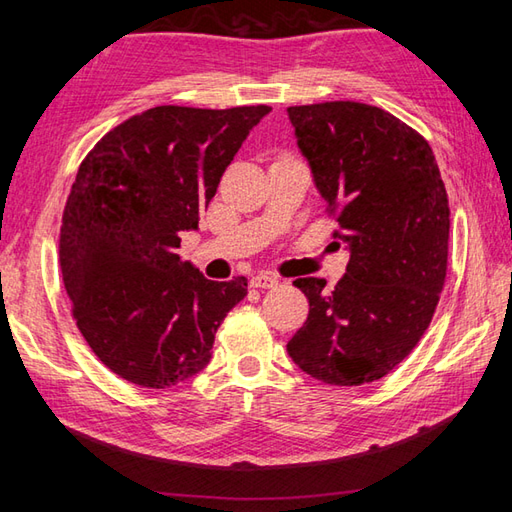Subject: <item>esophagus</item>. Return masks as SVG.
<instances>
[{
	"instance_id": "34e87169",
	"label": "esophagus",
	"mask_w": 512,
	"mask_h": 512,
	"mask_svg": "<svg viewBox=\"0 0 512 512\" xmlns=\"http://www.w3.org/2000/svg\"><path fill=\"white\" fill-rule=\"evenodd\" d=\"M277 284H279L277 277L268 273H257L253 279H250V286L253 288H275Z\"/></svg>"
}]
</instances>
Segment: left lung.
Listing matches in <instances>:
<instances>
[{"label": "left lung", "mask_w": 512, "mask_h": 512, "mask_svg": "<svg viewBox=\"0 0 512 512\" xmlns=\"http://www.w3.org/2000/svg\"><path fill=\"white\" fill-rule=\"evenodd\" d=\"M312 182L343 228L350 262L332 290L297 279L310 301L288 354L328 385H363L405 358L447 277L449 200L427 140L354 101L288 107Z\"/></svg>", "instance_id": "1"}]
</instances>
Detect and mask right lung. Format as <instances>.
<instances>
[{
	"label": "right lung",
	"instance_id": "right-lung-1",
	"mask_svg": "<svg viewBox=\"0 0 512 512\" xmlns=\"http://www.w3.org/2000/svg\"><path fill=\"white\" fill-rule=\"evenodd\" d=\"M268 105H160L105 134L76 173L59 262L76 328L105 367L151 389L211 361L215 332L246 279H206L178 255L224 169Z\"/></svg>",
	"mask_w": 512,
	"mask_h": 512
}]
</instances>
